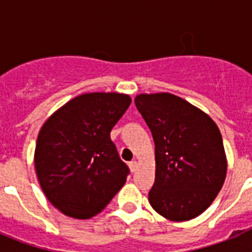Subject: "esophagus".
I'll return each instance as SVG.
<instances>
[{
	"instance_id": "obj_1",
	"label": "esophagus",
	"mask_w": 252,
	"mask_h": 252,
	"mask_svg": "<svg viewBox=\"0 0 252 252\" xmlns=\"http://www.w3.org/2000/svg\"><path fill=\"white\" fill-rule=\"evenodd\" d=\"M128 168H130V170L132 171V173H135L137 169V161L136 160H132V161L128 162Z\"/></svg>"
}]
</instances>
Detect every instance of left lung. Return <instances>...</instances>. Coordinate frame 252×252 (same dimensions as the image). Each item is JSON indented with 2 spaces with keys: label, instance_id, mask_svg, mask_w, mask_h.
I'll return each mask as SVG.
<instances>
[{
  "label": "left lung",
  "instance_id": "8db88e82",
  "mask_svg": "<svg viewBox=\"0 0 252 252\" xmlns=\"http://www.w3.org/2000/svg\"><path fill=\"white\" fill-rule=\"evenodd\" d=\"M135 104L155 144L151 207L170 221L195 218L215 201L226 178L220 128L207 113L170 93L139 94Z\"/></svg>",
  "mask_w": 252,
  "mask_h": 252
}]
</instances>
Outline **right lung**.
<instances>
[{
    "mask_svg": "<svg viewBox=\"0 0 252 252\" xmlns=\"http://www.w3.org/2000/svg\"><path fill=\"white\" fill-rule=\"evenodd\" d=\"M131 103L121 93H84L60 107L37 136L35 169L44 194L69 217L99 213L126 182L110 132Z\"/></svg>",
    "mask_w": 252,
    "mask_h": 252,
    "instance_id": "1",
    "label": "right lung"
}]
</instances>
